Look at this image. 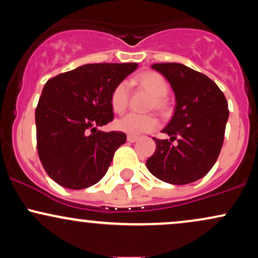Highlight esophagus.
Returning a JSON list of instances; mask_svg holds the SVG:
<instances>
[{
    "mask_svg": "<svg viewBox=\"0 0 258 258\" xmlns=\"http://www.w3.org/2000/svg\"><path fill=\"white\" fill-rule=\"evenodd\" d=\"M137 137H135V136H127V142H130V143H135L136 141H137Z\"/></svg>",
    "mask_w": 258,
    "mask_h": 258,
    "instance_id": "1",
    "label": "esophagus"
}]
</instances>
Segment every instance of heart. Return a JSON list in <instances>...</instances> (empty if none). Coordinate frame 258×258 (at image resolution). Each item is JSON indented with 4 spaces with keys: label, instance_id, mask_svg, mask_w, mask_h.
Masks as SVG:
<instances>
[{
    "label": "heart",
    "instance_id": "1",
    "mask_svg": "<svg viewBox=\"0 0 258 258\" xmlns=\"http://www.w3.org/2000/svg\"><path fill=\"white\" fill-rule=\"evenodd\" d=\"M142 87L147 88L154 96L152 106L158 110H164L167 103L165 97L167 96L168 84L166 79L161 74L155 72H147L139 75L136 79ZM130 97V85L127 81H121L114 87L110 94V105L111 109L116 114H122L128 105ZM159 120L154 115H139L131 112L127 114L121 119L116 120L115 127L121 132H125L130 136H139L143 133L152 132L158 128Z\"/></svg>",
    "mask_w": 258,
    "mask_h": 258
}]
</instances>
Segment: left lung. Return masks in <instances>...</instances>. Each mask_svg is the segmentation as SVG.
<instances>
[{
  "instance_id": "left-lung-1",
  "label": "left lung",
  "mask_w": 258,
  "mask_h": 258,
  "mask_svg": "<svg viewBox=\"0 0 258 258\" xmlns=\"http://www.w3.org/2000/svg\"><path fill=\"white\" fill-rule=\"evenodd\" d=\"M152 68L172 86L176 109L162 130L171 138H153L156 150L147 167L166 183H193L209 173L220 155L229 116L227 99L211 79L185 65L161 63Z\"/></svg>"
}]
</instances>
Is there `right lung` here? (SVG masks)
<instances>
[{
    "label": "right lung",
    "mask_w": 258,
    "mask_h": 258,
    "mask_svg": "<svg viewBox=\"0 0 258 258\" xmlns=\"http://www.w3.org/2000/svg\"><path fill=\"white\" fill-rule=\"evenodd\" d=\"M137 63L86 64L49 79L35 111L38 158L51 178L85 189L104 177L123 132H103L114 119L111 91Z\"/></svg>",
    "instance_id": "right-lung-1"
}]
</instances>
